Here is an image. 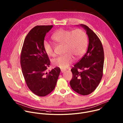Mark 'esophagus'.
I'll use <instances>...</instances> for the list:
<instances>
[{
	"instance_id": "esophagus-1",
	"label": "esophagus",
	"mask_w": 123,
	"mask_h": 123,
	"mask_svg": "<svg viewBox=\"0 0 123 123\" xmlns=\"http://www.w3.org/2000/svg\"><path fill=\"white\" fill-rule=\"evenodd\" d=\"M65 72V70H64V69H61V72L62 73H64V72Z\"/></svg>"
}]
</instances>
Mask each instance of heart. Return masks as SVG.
Segmentation results:
<instances>
[{"label":"heart","instance_id":"obj_1","mask_svg":"<svg viewBox=\"0 0 123 123\" xmlns=\"http://www.w3.org/2000/svg\"><path fill=\"white\" fill-rule=\"evenodd\" d=\"M52 39L56 43L64 45V54L52 61L54 66L61 69H66L74 59L80 58L86 49L87 37L86 32L82 29H77L74 31L61 29L55 32ZM43 48L46 55L54 57L55 54L52 45L47 41L43 42Z\"/></svg>","mask_w":123,"mask_h":123}]
</instances>
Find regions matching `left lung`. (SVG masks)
<instances>
[{
	"instance_id": "left-lung-1",
	"label": "left lung",
	"mask_w": 123,
	"mask_h": 123,
	"mask_svg": "<svg viewBox=\"0 0 123 123\" xmlns=\"http://www.w3.org/2000/svg\"><path fill=\"white\" fill-rule=\"evenodd\" d=\"M80 25L86 31L89 46L86 54L71 69L73 78L70 85L75 92L86 95L92 92L101 81L104 53L102 43L97 35L87 26Z\"/></svg>"
}]
</instances>
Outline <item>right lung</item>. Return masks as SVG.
<instances>
[{
	"instance_id": "1",
	"label": "right lung",
	"mask_w": 123,
	"mask_h": 123,
	"mask_svg": "<svg viewBox=\"0 0 123 123\" xmlns=\"http://www.w3.org/2000/svg\"><path fill=\"white\" fill-rule=\"evenodd\" d=\"M53 25L37 26L28 33L24 41L20 63L22 72L29 89L36 95L45 96L53 91L60 73L55 68L48 72L50 61L43 48L46 34Z\"/></svg>"
}]
</instances>
